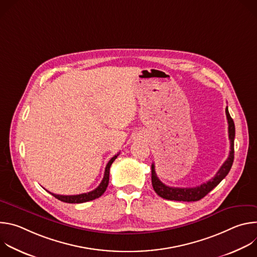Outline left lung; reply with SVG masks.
Returning <instances> with one entry per match:
<instances>
[{
  "instance_id": "8db88e82",
  "label": "left lung",
  "mask_w": 257,
  "mask_h": 257,
  "mask_svg": "<svg viewBox=\"0 0 257 257\" xmlns=\"http://www.w3.org/2000/svg\"><path fill=\"white\" fill-rule=\"evenodd\" d=\"M226 115L227 120L229 124V139H230V154L226 162L223 164V166L219 168L215 176L207 181L206 183H203L200 186H196L193 188H177V187H169L165 185L164 183L158 178L156 170H155V164L152 165V183L153 187L156 191V193L168 200H176V201H197L203 198L208 192H210L215 186H217L230 172L233 162H234V139H235V124L233 119L231 118L229 114L228 106L226 107Z\"/></svg>"
}]
</instances>
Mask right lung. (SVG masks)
Listing matches in <instances>:
<instances>
[{
	"mask_svg": "<svg viewBox=\"0 0 257 257\" xmlns=\"http://www.w3.org/2000/svg\"><path fill=\"white\" fill-rule=\"evenodd\" d=\"M119 155L114 156L109 162L106 164L105 166V170H104V175L102 178V181L100 182V184L92 191L87 192V193H82V194H78V195H59V194H54L51 193L52 195H54L57 199L63 201V202H67V203H83L86 201H90L93 199L98 198L99 196H101L103 194V192L105 191L107 184H108V178H109V168H111L113 162L117 159Z\"/></svg>",
	"mask_w": 257,
	"mask_h": 257,
	"instance_id": "right-lung-1",
	"label": "right lung"
}]
</instances>
